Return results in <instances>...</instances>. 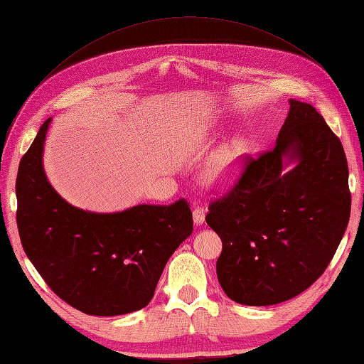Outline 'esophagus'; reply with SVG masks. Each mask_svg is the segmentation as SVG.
Masks as SVG:
<instances>
[{"label":"esophagus","mask_w":364,"mask_h":364,"mask_svg":"<svg viewBox=\"0 0 364 364\" xmlns=\"http://www.w3.org/2000/svg\"><path fill=\"white\" fill-rule=\"evenodd\" d=\"M205 209L203 208H200V206H196L194 209H193V218H194V223L199 226V225H202L203 222H205Z\"/></svg>","instance_id":"esophagus-1"}]
</instances>
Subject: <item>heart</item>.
<instances>
[{
    "label": "heart",
    "instance_id": "obj_1",
    "mask_svg": "<svg viewBox=\"0 0 364 364\" xmlns=\"http://www.w3.org/2000/svg\"><path fill=\"white\" fill-rule=\"evenodd\" d=\"M246 151L243 141H234L220 150L218 155L208 165L203 178L208 185L214 188H228L232 185L241 171V158Z\"/></svg>",
    "mask_w": 364,
    "mask_h": 364
}]
</instances>
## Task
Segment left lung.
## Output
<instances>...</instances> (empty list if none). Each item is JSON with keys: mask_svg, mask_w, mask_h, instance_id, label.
<instances>
[{"mask_svg": "<svg viewBox=\"0 0 364 364\" xmlns=\"http://www.w3.org/2000/svg\"><path fill=\"white\" fill-rule=\"evenodd\" d=\"M298 165L282 174V158ZM343 146L323 117L290 100L277 146L245 156L232 188L208 206L223 249L217 278L230 299L274 305L301 294L331 262L350 215Z\"/></svg>", "mask_w": 364, "mask_h": 364, "instance_id": "obj_1", "label": "left lung"}]
</instances>
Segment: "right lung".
I'll list each match as a JSON object with an SVG mask.
<instances>
[{"label":"right lung","instance_id":"add662e5","mask_svg":"<svg viewBox=\"0 0 364 364\" xmlns=\"http://www.w3.org/2000/svg\"><path fill=\"white\" fill-rule=\"evenodd\" d=\"M43 123L19 162L16 223L26 255L62 301L91 316L149 305L173 252L193 232L185 199L95 214L71 206L42 167Z\"/></svg>","mask_w":364,"mask_h":364}]
</instances>
